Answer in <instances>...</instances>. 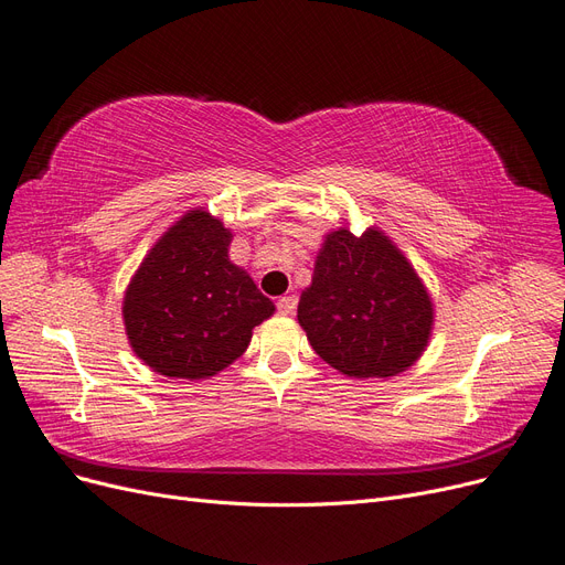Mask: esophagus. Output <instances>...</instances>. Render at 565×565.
Returning a JSON list of instances; mask_svg holds the SVG:
<instances>
[{"label":"esophagus","mask_w":565,"mask_h":565,"mask_svg":"<svg viewBox=\"0 0 565 565\" xmlns=\"http://www.w3.org/2000/svg\"><path fill=\"white\" fill-rule=\"evenodd\" d=\"M296 307H298V298H296V296H284V298H279V302H277L279 315H284V317L294 315Z\"/></svg>","instance_id":"obj_1"}]
</instances>
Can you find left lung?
Instances as JSON below:
<instances>
[{
  "label": "left lung",
  "mask_w": 565,
  "mask_h": 565,
  "mask_svg": "<svg viewBox=\"0 0 565 565\" xmlns=\"http://www.w3.org/2000/svg\"><path fill=\"white\" fill-rule=\"evenodd\" d=\"M298 323L319 356L351 380H388L426 351L435 307L403 250L370 225L330 230L302 290Z\"/></svg>",
  "instance_id": "1"
}]
</instances>
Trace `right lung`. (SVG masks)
<instances>
[{"label":"right lung","mask_w":565,"mask_h":565,"mask_svg":"<svg viewBox=\"0 0 565 565\" xmlns=\"http://www.w3.org/2000/svg\"><path fill=\"white\" fill-rule=\"evenodd\" d=\"M233 230L188 209L143 256L122 296L135 356L172 380H209L246 351L275 315L248 271L230 260Z\"/></svg>","instance_id":"obj_1"}]
</instances>
